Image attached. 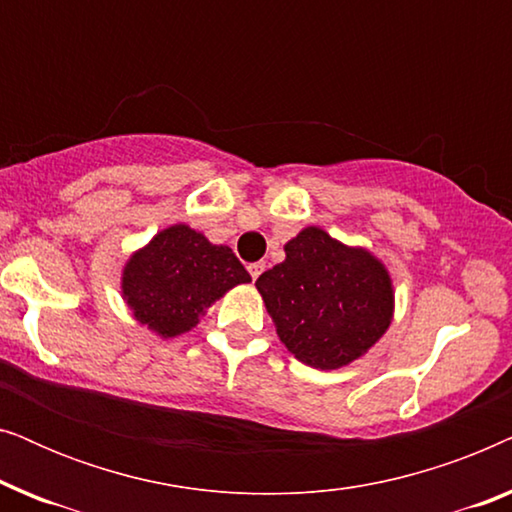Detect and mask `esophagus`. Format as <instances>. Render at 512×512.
<instances>
[{
  "label": "esophagus",
  "mask_w": 512,
  "mask_h": 512,
  "mask_svg": "<svg viewBox=\"0 0 512 512\" xmlns=\"http://www.w3.org/2000/svg\"><path fill=\"white\" fill-rule=\"evenodd\" d=\"M247 268H249V275H251V279H256V277L261 275V272H263L265 265H263V263H249Z\"/></svg>",
  "instance_id": "obj_1"
}]
</instances>
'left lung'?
<instances>
[{
	"label": "left lung",
	"mask_w": 512,
	"mask_h": 512,
	"mask_svg": "<svg viewBox=\"0 0 512 512\" xmlns=\"http://www.w3.org/2000/svg\"><path fill=\"white\" fill-rule=\"evenodd\" d=\"M284 251L286 261L256 279L279 340L312 368L359 359L389 328L394 293L387 270L321 228H305Z\"/></svg>",
	"instance_id": "8db88e82"
}]
</instances>
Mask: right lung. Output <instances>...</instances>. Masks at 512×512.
I'll list each match as a JSON object with an SVG mask.
<instances>
[{
    "instance_id": "obj_1",
    "label": "right lung",
    "mask_w": 512,
    "mask_h": 512,
    "mask_svg": "<svg viewBox=\"0 0 512 512\" xmlns=\"http://www.w3.org/2000/svg\"><path fill=\"white\" fill-rule=\"evenodd\" d=\"M244 282H251L249 272L228 247L209 244L188 226H172L125 265L123 296L139 324L174 338L191 331L205 307Z\"/></svg>"
}]
</instances>
